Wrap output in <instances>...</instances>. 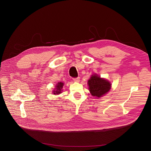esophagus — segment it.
Wrapping results in <instances>:
<instances>
[{
    "label": "esophagus",
    "mask_w": 151,
    "mask_h": 151,
    "mask_svg": "<svg viewBox=\"0 0 151 151\" xmlns=\"http://www.w3.org/2000/svg\"><path fill=\"white\" fill-rule=\"evenodd\" d=\"M73 81L74 82H79L80 81V78L78 77V78H73Z\"/></svg>",
    "instance_id": "esophagus-1"
}]
</instances>
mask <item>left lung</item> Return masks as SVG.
Segmentation results:
<instances>
[{"label":"left lung","mask_w":151,"mask_h":151,"mask_svg":"<svg viewBox=\"0 0 151 151\" xmlns=\"http://www.w3.org/2000/svg\"><path fill=\"white\" fill-rule=\"evenodd\" d=\"M89 90L93 96L101 97L111 88V83L104 79H102L97 75H92L88 81Z\"/></svg>","instance_id":"1"}]
</instances>
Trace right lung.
<instances>
[{"label":"right lung","mask_w":151,"mask_h":151,"mask_svg":"<svg viewBox=\"0 0 151 151\" xmlns=\"http://www.w3.org/2000/svg\"><path fill=\"white\" fill-rule=\"evenodd\" d=\"M63 85L64 83H61V82H58V83L57 84V85L55 86L56 87V91H54V94H58L60 93H61V89L63 87Z\"/></svg>","instance_id":"right-lung-1"}]
</instances>
